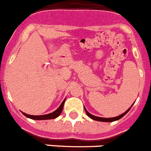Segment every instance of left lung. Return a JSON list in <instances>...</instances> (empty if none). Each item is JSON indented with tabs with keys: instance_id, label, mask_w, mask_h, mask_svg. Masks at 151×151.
Returning <instances> with one entry per match:
<instances>
[{
	"instance_id": "left-lung-1",
	"label": "left lung",
	"mask_w": 151,
	"mask_h": 151,
	"mask_svg": "<svg viewBox=\"0 0 151 151\" xmlns=\"http://www.w3.org/2000/svg\"><path fill=\"white\" fill-rule=\"evenodd\" d=\"M131 107H130V108L127 110V111L124 112V113H122V115H120V116H116V117H113V118H101V117H98V116H93V115L90 114V113H89L87 110H86L85 107H84V110H85V112H86V113H87V116H88L90 118H91L92 119L96 120V121H99V122H114V121H116V120L120 119L121 118H122L123 116H124V115H125L126 113H127V112L130 110Z\"/></svg>"
}]
</instances>
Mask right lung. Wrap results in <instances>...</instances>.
Instances as JSON below:
<instances>
[{"instance_id":"1","label":"right lung","mask_w":151,"mask_h":151,"mask_svg":"<svg viewBox=\"0 0 151 151\" xmlns=\"http://www.w3.org/2000/svg\"><path fill=\"white\" fill-rule=\"evenodd\" d=\"M65 100L63 101V102L61 103V104L60 105V107L57 109L55 111H54L53 113H50V114L47 115H42V116H31V115L26 114V113H22L27 117L32 119H35V120H47V119H55L58 116H60V114L61 113L63 110V107H64V104Z\"/></svg>"}]
</instances>
